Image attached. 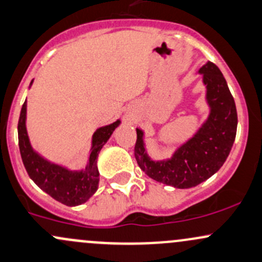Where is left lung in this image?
<instances>
[{"label":"left lung","mask_w":262,"mask_h":262,"mask_svg":"<svg viewBox=\"0 0 262 262\" xmlns=\"http://www.w3.org/2000/svg\"><path fill=\"white\" fill-rule=\"evenodd\" d=\"M206 86L207 119L170 158L154 161L147 152L144 132L137 128L134 156L140 169L159 183L174 188H191L212 177L224 166L237 130L235 100L221 70L207 61L198 70Z\"/></svg>","instance_id":"8db88e82"}]
</instances>
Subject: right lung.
<instances>
[{"mask_svg":"<svg viewBox=\"0 0 262 262\" xmlns=\"http://www.w3.org/2000/svg\"><path fill=\"white\" fill-rule=\"evenodd\" d=\"M32 80L30 82L31 88ZM27 101L25 100L18 119V147L24 166L30 178L48 194L66 206H79L86 202L95 193L99 186L98 156L101 148L108 142L120 119L98 128L92 137V148L85 168L71 170L61 164L54 163L41 156L32 148L26 129Z\"/></svg>","mask_w":262,"mask_h":262,"instance_id":"1","label":"right lung"}]
</instances>
